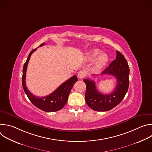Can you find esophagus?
<instances>
[{"label":"esophagus","instance_id":"1","mask_svg":"<svg viewBox=\"0 0 152 152\" xmlns=\"http://www.w3.org/2000/svg\"><path fill=\"white\" fill-rule=\"evenodd\" d=\"M85 75H86L85 72L84 71H83V70H81V71L79 72V73H77V77L79 79H82V78H83L85 77Z\"/></svg>","mask_w":152,"mask_h":152}]
</instances>
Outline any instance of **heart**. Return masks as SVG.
I'll return each mask as SVG.
<instances>
[{
  "label": "heart",
  "instance_id": "1",
  "mask_svg": "<svg viewBox=\"0 0 152 152\" xmlns=\"http://www.w3.org/2000/svg\"><path fill=\"white\" fill-rule=\"evenodd\" d=\"M100 50L99 49H94L87 55V59L89 61H93L96 57H97L94 61V68L97 70L103 68L107 63L108 60H109V58H108V56L106 53L102 52L100 54Z\"/></svg>",
  "mask_w": 152,
  "mask_h": 152
}]
</instances>
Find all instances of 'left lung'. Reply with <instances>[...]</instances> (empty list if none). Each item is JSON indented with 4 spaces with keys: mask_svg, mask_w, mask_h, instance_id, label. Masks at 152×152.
Here are the masks:
<instances>
[{
    "mask_svg": "<svg viewBox=\"0 0 152 152\" xmlns=\"http://www.w3.org/2000/svg\"><path fill=\"white\" fill-rule=\"evenodd\" d=\"M129 67L124 56L117 51L116 59L113 61L102 75H111L117 79V85L114 91L110 94L99 93L95 82L90 79H84L86 84L85 101L88 106L96 111H107L118 104L127 92L129 85Z\"/></svg>",
    "mask_w": 152,
    "mask_h": 152,
    "instance_id": "obj_1",
    "label": "left lung"
}]
</instances>
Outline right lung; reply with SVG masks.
Wrapping results in <instances>:
<instances>
[{
	"label": "right lung",
	"instance_id": "right-lung-1",
	"mask_svg": "<svg viewBox=\"0 0 152 152\" xmlns=\"http://www.w3.org/2000/svg\"><path fill=\"white\" fill-rule=\"evenodd\" d=\"M44 45L45 43H42L39 47ZM36 50L37 49H34L30 52L28 59L23 66L22 76V85L23 90L29 100L37 107L46 112L50 113L58 111L61 110L64 105L67 103L70 91L73 88L74 84L77 81V76H73L66 82L62 83L56 90H55L49 96L42 97L34 96L28 90L26 87V73L30 57Z\"/></svg>",
	"mask_w": 152,
	"mask_h": 152
}]
</instances>
